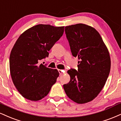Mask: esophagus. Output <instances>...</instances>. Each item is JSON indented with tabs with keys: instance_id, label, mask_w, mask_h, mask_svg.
Instances as JSON below:
<instances>
[{
	"instance_id": "1",
	"label": "esophagus",
	"mask_w": 121,
	"mask_h": 121,
	"mask_svg": "<svg viewBox=\"0 0 121 121\" xmlns=\"http://www.w3.org/2000/svg\"><path fill=\"white\" fill-rule=\"evenodd\" d=\"M59 70V73H60V75H62V74H63L65 72V71L62 70H61V69H59V70Z\"/></svg>"
}]
</instances>
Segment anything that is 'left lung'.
<instances>
[{"mask_svg":"<svg viewBox=\"0 0 121 121\" xmlns=\"http://www.w3.org/2000/svg\"><path fill=\"white\" fill-rule=\"evenodd\" d=\"M73 56L78 57V70L68 71L70 82L64 85L69 99L78 104L97 96L109 74V52L99 32L92 26L78 24L65 27Z\"/></svg>","mask_w":121,"mask_h":121,"instance_id":"1","label":"left lung"}]
</instances>
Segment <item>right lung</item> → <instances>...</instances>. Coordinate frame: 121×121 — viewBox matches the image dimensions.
<instances>
[{
	"label": "right lung",
	"instance_id": "right-lung-1",
	"mask_svg": "<svg viewBox=\"0 0 121 121\" xmlns=\"http://www.w3.org/2000/svg\"><path fill=\"white\" fill-rule=\"evenodd\" d=\"M64 26L39 24L20 35L9 57L10 73L20 94L37 101L46 96L56 82L59 73L39 61L48 56V51L62 37Z\"/></svg>",
	"mask_w": 121,
	"mask_h": 121
}]
</instances>
